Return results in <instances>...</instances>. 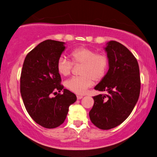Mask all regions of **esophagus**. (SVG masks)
<instances>
[{
	"label": "esophagus",
	"mask_w": 157,
	"mask_h": 157,
	"mask_svg": "<svg viewBox=\"0 0 157 157\" xmlns=\"http://www.w3.org/2000/svg\"><path fill=\"white\" fill-rule=\"evenodd\" d=\"M82 98H83L82 95H77V98H78V100H80Z\"/></svg>",
	"instance_id": "34e87169"
}]
</instances>
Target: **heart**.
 <instances>
[{
  "label": "heart",
  "instance_id": "obj_1",
  "mask_svg": "<svg viewBox=\"0 0 157 157\" xmlns=\"http://www.w3.org/2000/svg\"><path fill=\"white\" fill-rule=\"evenodd\" d=\"M71 57L75 64L81 63L82 66L79 77H73L65 82L69 91L82 95L93 86L94 79L99 82L105 78L109 68V58L103 52H97L94 49L87 47H79L71 52ZM73 63L65 57L57 61V69L62 76H68L73 69Z\"/></svg>",
  "mask_w": 157,
  "mask_h": 157
}]
</instances>
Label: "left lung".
Listing matches in <instances>:
<instances>
[{"instance_id": "1", "label": "left lung", "mask_w": 157, "mask_h": 157, "mask_svg": "<svg viewBox=\"0 0 157 157\" xmlns=\"http://www.w3.org/2000/svg\"><path fill=\"white\" fill-rule=\"evenodd\" d=\"M109 61L104 78L95 86L90 120L101 129L114 128L126 120L139 100L140 80L139 63L132 53L119 42L110 41L104 48Z\"/></svg>"}]
</instances>
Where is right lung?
Instances as JSON below:
<instances>
[{
	"instance_id": "1",
	"label": "right lung",
	"mask_w": 157,
	"mask_h": 157,
	"mask_svg": "<svg viewBox=\"0 0 157 157\" xmlns=\"http://www.w3.org/2000/svg\"><path fill=\"white\" fill-rule=\"evenodd\" d=\"M65 44L50 39L41 42L25 57L21 71L20 90L26 110L37 124L45 128L52 129L62 124L70 105L77 100L73 93L60 84L62 79L57 69ZM62 90V94L51 97L52 92Z\"/></svg>"
}]
</instances>
